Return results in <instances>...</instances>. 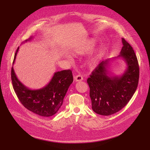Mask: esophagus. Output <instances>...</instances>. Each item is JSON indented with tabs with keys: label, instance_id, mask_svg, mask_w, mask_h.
Returning a JSON list of instances; mask_svg holds the SVG:
<instances>
[{
	"label": "esophagus",
	"instance_id": "obj_1",
	"mask_svg": "<svg viewBox=\"0 0 150 150\" xmlns=\"http://www.w3.org/2000/svg\"><path fill=\"white\" fill-rule=\"evenodd\" d=\"M74 79L76 81H80L83 80V77L80 75H78L74 77Z\"/></svg>",
	"mask_w": 150,
	"mask_h": 150
}]
</instances>
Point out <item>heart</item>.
<instances>
[{
	"mask_svg": "<svg viewBox=\"0 0 150 150\" xmlns=\"http://www.w3.org/2000/svg\"><path fill=\"white\" fill-rule=\"evenodd\" d=\"M94 45L95 42L93 40H88L76 47L74 50V52L77 54H84L92 50L94 47ZM103 52V48L100 47L96 50L93 53H91L87 60L88 66L89 67H96L102 57Z\"/></svg>",
	"mask_w": 150,
	"mask_h": 150,
	"instance_id": "b5f03b06",
	"label": "heart"
}]
</instances>
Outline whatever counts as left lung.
<instances>
[{"instance_id":"1","label":"left lung","mask_w":150,"mask_h":150,"mask_svg":"<svg viewBox=\"0 0 150 150\" xmlns=\"http://www.w3.org/2000/svg\"><path fill=\"white\" fill-rule=\"evenodd\" d=\"M123 47L119 57L126 64V69L121 76L109 75L110 60L102 61L87 80L93 111L109 116L119 112L131 100L137 89L139 79V66L132 47L122 38Z\"/></svg>"}]
</instances>
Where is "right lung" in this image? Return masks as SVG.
Listing matches in <instances>:
<instances>
[{"label":"right lung","instance_id":"obj_1","mask_svg":"<svg viewBox=\"0 0 150 150\" xmlns=\"http://www.w3.org/2000/svg\"><path fill=\"white\" fill-rule=\"evenodd\" d=\"M32 37L25 42L30 41ZM19 47L16 50L13 66L15 61ZM11 77L15 92L25 108L37 115L49 117L56 114L62 105L64 98L70 84L74 81L70 70H64L54 73L50 81L45 87L30 89L19 81L11 68Z\"/></svg>","mask_w":150,"mask_h":150}]
</instances>
